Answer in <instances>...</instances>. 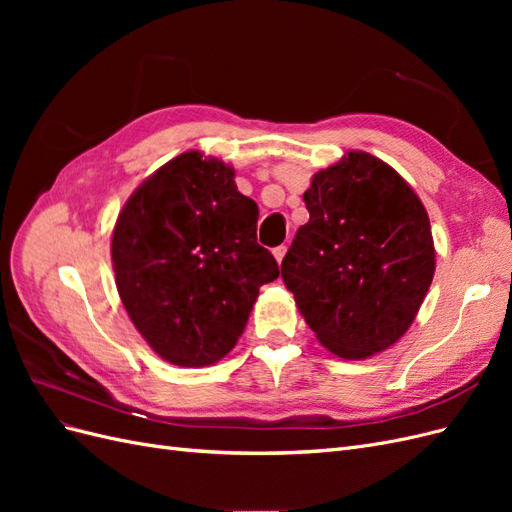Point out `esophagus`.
I'll list each match as a JSON object with an SVG mask.
<instances>
[{
  "instance_id": "1",
  "label": "esophagus",
  "mask_w": 512,
  "mask_h": 512,
  "mask_svg": "<svg viewBox=\"0 0 512 512\" xmlns=\"http://www.w3.org/2000/svg\"><path fill=\"white\" fill-rule=\"evenodd\" d=\"M273 256H275V260H277V262H282V260H284V256H286V245H277L275 250H273Z\"/></svg>"
}]
</instances>
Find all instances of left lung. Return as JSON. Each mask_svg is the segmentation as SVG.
Masks as SVG:
<instances>
[{"label":"left lung","instance_id":"8db88e82","mask_svg":"<svg viewBox=\"0 0 512 512\" xmlns=\"http://www.w3.org/2000/svg\"><path fill=\"white\" fill-rule=\"evenodd\" d=\"M309 222L282 280L318 342L348 361L391 348L414 322L436 271L429 215L395 168L348 151L303 194Z\"/></svg>","mask_w":512,"mask_h":512}]
</instances>
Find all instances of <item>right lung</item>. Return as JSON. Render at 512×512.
I'll return each instance as SVG.
<instances>
[{
    "instance_id": "1",
    "label": "right lung",
    "mask_w": 512,
    "mask_h": 512,
    "mask_svg": "<svg viewBox=\"0 0 512 512\" xmlns=\"http://www.w3.org/2000/svg\"><path fill=\"white\" fill-rule=\"evenodd\" d=\"M256 224L258 205L237 190L235 170L200 151L166 162L123 205L115 284L164 361L203 367L235 348L260 286L280 275Z\"/></svg>"
}]
</instances>
